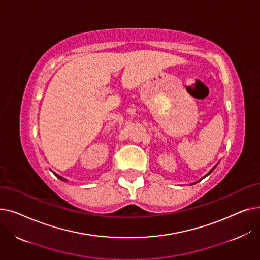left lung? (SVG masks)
Here are the masks:
<instances>
[{"mask_svg":"<svg viewBox=\"0 0 260 260\" xmlns=\"http://www.w3.org/2000/svg\"><path fill=\"white\" fill-rule=\"evenodd\" d=\"M214 169H215V168H214ZM214 169H213V170H214ZM213 170H212V171H213ZM212 171H211V172H212ZM211 172H210V173H211ZM210 173H209V174H210ZM209 174H208V175H209Z\"/></svg>","mask_w":260,"mask_h":260,"instance_id":"left-lung-1","label":"left lung"}]
</instances>
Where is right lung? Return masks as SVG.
<instances>
[{
	"label": "right lung",
	"mask_w": 260,
	"mask_h": 260,
	"mask_svg": "<svg viewBox=\"0 0 260 260\" xmlns=\"http://www.w3.org/2000/svg\"><path fill=\"white\" fill-rule=\"evenodd\" d=\"M56 176H57V177H59V178H60L61 180H65V179H63V178H62V177H61V176H59V175H57V174H56Z\"/></svg>",
	"instance_id": "1"
}]
</instances>
